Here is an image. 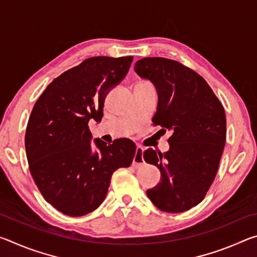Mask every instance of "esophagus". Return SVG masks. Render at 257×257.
<instances>
[{
  "instance_id": "obj_1",
  "label": "esophagus",
  "mask_w": 257,
  "mask_h": 257,
  "mask_svg": "<svg viewBox=\"0 0 257 257\" xmlns=\"http://www.w3.org/2000/svg\"><path fill=\"white\" fill-rule=\"evenodd\" d=\"M143 152H144V149L142 146H137L136 149V154H135V158L133 161V165L135 168H139L141 165L144 163V159H143Z\"/></svg>"
}]
</instances>
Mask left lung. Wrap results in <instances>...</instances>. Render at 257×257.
<instances>
[{
  "label": "left lung",
  "mask_w": 257,
  "mask_h": 257,
  "mask_svg": "<svg viewBox=\"0 0 257 257\" xmlns=\"http://www.w3.org/2000/svg\"><path fill=\"white\" fill-rule=\"evenodd\" d=\"M135 71L158 90L153 124L172 134L168 152H144L161 172L147 197L163 212L188 211L203 201L216 176L227 134L224 108L205 79L178 61L144 58Z\"/></svg>",
  "instance_id": "obj_1"
}]
</instances>
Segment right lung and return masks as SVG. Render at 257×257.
<instances>
[{"instance_id": "obj_1", "label": "right lung", "mask_w": 257, "mask_h": 257, "mask_svg": "<svg viewBox=\"0 0 257 257\" xmlns=\"http://www.w3.org/2000/svg\"><path fill=\"white\" fill-rule=\"evenodd\" d=\"M133 56H95L51 82L37 99L26 129V154L45 201L69 216L101 205L116 169L128 168L136 145L128 138L106 144L94 139L88 122L101 121L111 88L127 75Z\"/></svg>"}]
</instances>
